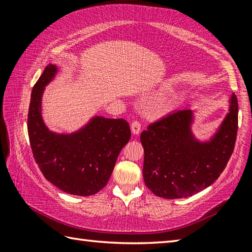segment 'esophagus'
Returning <instances> with one entry per match:
<instances>
[{"label": "esophagus", "mask_w": 252, "mask_h": 252, "mask_svg": "<svg viewBox=\"0 0 252 252\" xmlns=\"http://www.w3.org/2000/svg\"><path fill=\"white\" fill-rule=\"evenodd\" d=\"M131 131L133 134H139L140 131H141V123L139 121H133L131 123Z\"/></svg>", "instance_id": "esophagus-1"}]
</instances>
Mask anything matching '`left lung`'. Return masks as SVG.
Segmentation results:
<instances>
[{"mask_svg":"<svg viewBox=\"0 0 252 252\" xmlns=\"http://www.w3.org/2000/svg\"><path fill=\"white\" fill-rule=\"evenodd\" d=\"M230 102V112L208 143L195 141L191 134L190 110L174 111L142 132L143 179L153 193L164 199L191 197L220 177L233 152L238 132L234 93Z\"/></svg>","mask_w":252,"mask_h":252,"instance_id":"obj_1","label":"left lung"}]
</instances>
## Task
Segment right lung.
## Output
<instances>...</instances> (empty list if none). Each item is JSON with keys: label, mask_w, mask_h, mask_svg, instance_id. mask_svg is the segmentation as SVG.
<instances>
[{"label": "right lung", "mask_w": 252, "mask_h": 252, "mask_svg": "<svg viewBox=\"0 0 252 252\" xmlns=\"http://www.w3.org/2000/svg\"><path fill=\"white\" fill-rule=\"evenodd\" d=\"M57 67L50 64L34 84L28 113L33 158L46 180L66 193L95 194L108 183L122 148L131 138L125 119L96 117L70 135L50 132L41 118V95Z\"/></svg>", "instance_id": "add662e5"}]
</instances>
